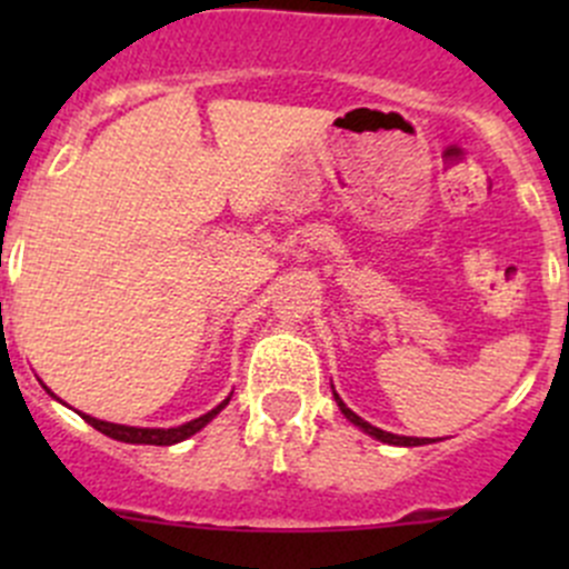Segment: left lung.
<instances>
[{
	"instance_id": "8db88e82",
	"label": "left lung",
	"mask_w": 569,
	"mask_h": 569,
	"mask_svg": "<svg viewBox=\"0 0 569 569\" xmlns=\"http://www.w3.org/2000/svg\"><path fill=\"white\" fill-rule=\"evenodd\" d=\"M332 396H336V401H338V407H341V412L349 418V421L355 423V427H360V429H363V432H369L371 438L382 440V443H391V446H423V443H432V440H427V438H401V435H391V432H386V429L371 427L369 421H363V418H360V416H355V412L349 410L347 405H343L341 396H338L336 391H332Z\"/></svg>"
}]
</instances>
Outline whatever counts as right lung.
Listing matches in <instances>:
<instances>
[{
  "label": "right lung",
  "mask_w": 569,
  "mask_h": 569,
  "mask_svg": "<svg viewBox=\"0 0 569 569\" xmlns=\"http://www.w3.org/2000/svg\"><path fill=\"white\" fill-rule=\"evenodd\" d=\"M228 405V399L222 401V405H217L214 410L206 412V416L194 418V421L189 423H181V427H173V429H137V427H120V423H109V421H99V418H90L84 416V421L90 423L93 429H99L101 435H107V438L112 440H120V443H142V446H173V443H181V440H187L189 435H194L198 429H203L206 423L211 421V418L217 416V412L222 410V407Z\"/></svg>",
  "instance_id": "1"
}]
</instances>
